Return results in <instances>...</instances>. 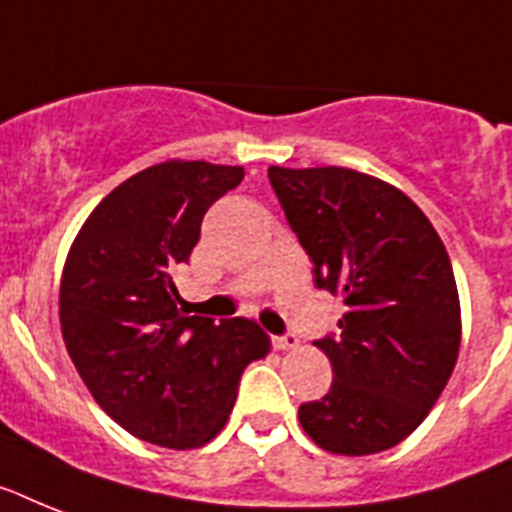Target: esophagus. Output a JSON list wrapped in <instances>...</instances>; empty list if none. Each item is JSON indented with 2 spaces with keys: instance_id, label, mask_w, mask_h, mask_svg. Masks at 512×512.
<instances>
[{
  "instance_id": "esophagus-1",
  "label": "esophagus",
  "mask_w": 512,
  "mask_h": 512,
  "mask_svg": "<svg viewBox=\"0 0 512 512\" xmlns=\"http://www.w3.org/2000/svg\"><path fill=\"white\" fill-rule=\"evenodd\" d=\"M273 347H276V350H299V339L294 334L273 336Z\"/></svg>"
}]
</instances>
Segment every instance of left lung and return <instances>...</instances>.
<instances>
[{
  "mask_svg": "<svg viewBox=\"0 0 512 512\" xmlns=\"http://www.w3.org/2000/svg\"><path fill=\"white\" fill-rule=\"evenodd\" d=\"M268 178L318 289L344 302L339 334L315 342L334 381L299 405V423L334 455L389 450L421 426L458 363L450 255L421 207L381 178L336 165H270Z\"/></svg>",
  "mask_w": 512,
  "mask_h": 512,
  "instance_id": "1",
  "label": "left lung"
}]
</instances>
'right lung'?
Segmentation results:
<instances>
[{"instance_id":"add662e5","label":"right lung","mask_w":512,"mask_h":512,"mask_svg":"<svg viewBox=\"0 0 512 512\" xmlns=\"http://www.w3.org/2000/svg\"><path fill=\"white\" fill-rule=\"evenodd\" d=\"M242 165L168 160L112 189L70 244L60 328L97 405L136 439L194 450L220 434L239 378L270 352L255 321L186 315L173 273Z\"/></svg>"}]
</instances>
